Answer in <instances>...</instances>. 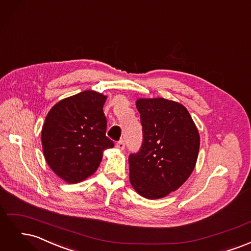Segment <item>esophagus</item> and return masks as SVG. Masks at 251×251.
Segmentation results:
<instances>
[{"instance_id":"obj_1","label":"esophagus","mask_w":251,"mask_h":251,"mask_svg":"<svg viewBox=\"0 0 251 251\" xmlns=\"http://www.w3.org/2000/svg\"><path fill=\"white\" fill-rule=\"evenodd\" d=\"M116 148L120 151H124L125 148H126V143L124 140H119L117 143H116Z\"/></svg>"}]
</instances>
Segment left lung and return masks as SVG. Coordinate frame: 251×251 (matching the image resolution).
I'll use <instances>...</instances> for the list:
<instances>
[{"instance_id": "1", "label": "left lung", "mask_w": 251, "mask_h": 251, "mask_svg": "<svg viewBox=\"0 0 251 251\" xmlns=\"http://www.w3.org/2000/svg\"><path fill=\"white\" fill-rule=\"evenodd\" d=\"M143 140L128 156L130 181L140 196L159 199L178 189L195 169L200 136L184 105L164 98H140Z\"/></svg>"}]
</instances>
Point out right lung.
Returning <instances> with one entry per match:
<instances>
[{"instance_id":"1","label":"right lung","mask_w":251,"mask_h":251,"mask_svg":"<svg viewBox=\"0 0 251 251\" xmlns=\"http://www.w3.org/2000/svg\"><path fill=\"white\" fill-rule=\"evenodd\" d=\"M105 100L107 96L100 93L83 91L58 101L45 119V159L68 183H77L94 174L101 162L102 151L114 147L105 135Z\"/></svg>"}]
</instances>
